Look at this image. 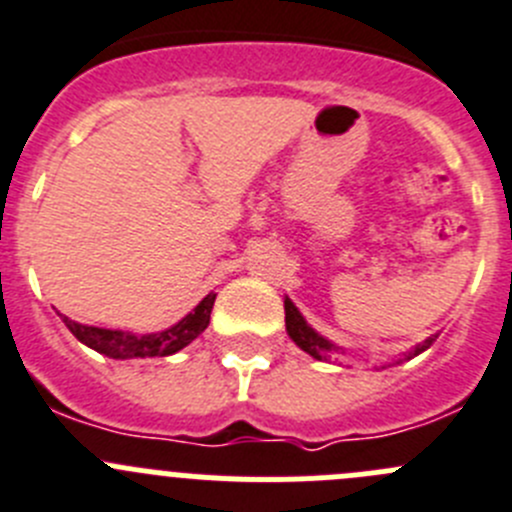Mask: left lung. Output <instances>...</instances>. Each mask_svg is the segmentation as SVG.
<instances>
[{
    "label": "left lung",
    "mask_w": 512,
    "mask_h": 512,
    "mask_svg": "<svg viewBox=\"0 0 512 512\" xmlns=\"http://www.w3.org/2000/svg\"><path fill=\"white\" fill-rule=\"evenodd\" d=\"M285 328H288V336L293 338L295 346H300L305 353H310L313 358H318V361H328V353L336 351V346H333L331 341H326L323 336H318V333H315L313 328L305 323V318L300 315V310L295 308L293 300L290 298H285ZM434 341H437V336H432V338H427L424 343H419L414 351H409L407 358H414V356H419L422 351H427Z\"/></svg>",
    "instance_id": "1"
}]
</instances>
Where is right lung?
Wrapping results in <instances>:
<instances>
[{
	"instance_id": "right-lung-1",
	"label": "right lung",
	"mask_w": 512,
	"mask_h": 512,
	"mask_svg": "<svg viewBox=\"0 0 512 512\" xmlns=\"http://www.w3.org/2000/svg\"><path fill=\"white\" fill-rule=\"evenodd\" d=\"M217 293H209L197 308L191 310L186 318H181L176 326L169 331L151 333V336H133V333L111 331V328H95V326H80V323L70 321L62 315V323L70 328L80 343H85L93 351L103 353L108 358H148V356H171V353L181 351L189 346L204 328L209 326V315H212V305Z\"/></svg>"
}]
</instances>
